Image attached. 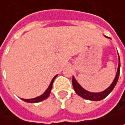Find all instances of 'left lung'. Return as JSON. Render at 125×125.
I'll use <instances>...</instances> for the list:
<instances>
[{
	"instance_id": "obj_1",
	"label": "left lung",
	"mask_w": 125,
	"mask_h": 125,
	"mask_svg": "<svg viewBox=\"0 0 125 125\" xmlns=\"http://www.w3.org/2000/svg\"><path fill=\"white\" fill-rule=\"evenodd\" d=\"M119 73H120V58L118 57V70H117L116 76H115V77L113 82V83L110 85V86L109 88H107L105 91H104V92H99V93H93V92H88V91L85 90L77 83L76 80L75 79V78L73 76V79H72V83H73V86L75 92L78 95H79L80 97H82L84 99H86V100L97 101V100H103L104 98H105L113 90V88H115L117 82H118Z\"/></svg>"
}]
</instances>
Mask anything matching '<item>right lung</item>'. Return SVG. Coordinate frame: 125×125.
Returning a JSON list of instances; mask_svg holds the SVG:
<instances>
[{"mask_svg": "<svg viewBox=\"0 0 125 125\" xmlns=\"http://www.w3.org/2000/svg\"><path fill=\"white\" fill-rule=\"evenodd\" d=\"M57 75L55 76H54V78L52 79V82H51V83L50 85H49L48 88L46 89V92L42 94V95L39 96V97H37L35 98H32V99H22L24 101H25V102H28V103H39L40 101H42V100H44L45 99H46L49 94H50V92H51V90H52V84H53V82L55 80V79L56 78Z\"/></svg>", "mask_w": 125, "mask_h": 125, "instance_id": "obj_1", "label": "right lung"}]
</instances>
